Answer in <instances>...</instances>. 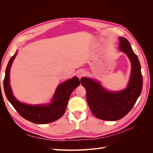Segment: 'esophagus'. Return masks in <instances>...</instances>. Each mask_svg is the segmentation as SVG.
<instances>
[{
    "label": "esophagus",
    "mask_w": 153,
    "mask_h": 153,
    "mask_svg": "<svg viewBox=\"0 0 153 153\" xmlns=\"http://www.w3.org/2000/svg\"><path fill=\"white\" fill-rule=\"evenodd\" d=\"M84 70H82V69H80V70H79L78 71V73H77V76L79 78H81L83 76H84Z\"/></svg>",
    "instance_id": "1"
}]
</instances>
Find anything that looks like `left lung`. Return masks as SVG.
<instances>
[{
	"label": "left lung",
	"instance_id": "1",
	"mask_svg": "<svg viewBox=\"0 0 153 153\" xmlns=\"http://www.w3.org/2000/svg\"><path fill=\"white\" fill-rule=\"evenodd\" d=\"M119 50L125 53L131 64V72L126 89L115 92L105 89L99 82L83 77L80 82L86 90L87 103L94 116L105 121H117L124 117L135 105L143 85L141 66L129 41L120 37Z\"/></svg>",
	"mask_w": 153,
	"mask_h": 153
}]
</instances>
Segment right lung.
<instances>
[{"label": "right lung", "mask_w": 153, "mask_h": 153, "mask_svg": "<svg viewBox=\"0 0 153 153\" xmlns=\"http://www.w3.org/2000/svg\"><path fill=\"white\" fill-rule=\"evenodd\" d=\"M16 53L17 52L7 64L3 82L8 101L22 117L35 124H47L61 118L65 112L71 92L80 85V80L75 76L60 84L55 91L52 102L49 104L31 105L21 103L14 97L10 84V69Z\"/></svg>", "instance_id": "add662e5"}]
</instances>
